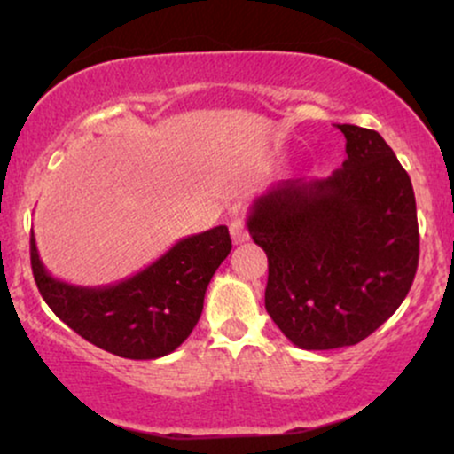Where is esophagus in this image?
<instances>
[{"mask_svg": "<svg viewBox=\"0 0 454 454\" xmlns=\"http://www.w3.org/2000/svg\"><path fill=\"white\" fill-rule=\"evenodd\" d=\"M231 237L234 245L247 241V228H245V223L241 220H234L231 223Z\"/></svg>", "mask_w": 454, "mask_h": 454, "instance_id": "obj_1", "label": "esophagus"}]
</instances>
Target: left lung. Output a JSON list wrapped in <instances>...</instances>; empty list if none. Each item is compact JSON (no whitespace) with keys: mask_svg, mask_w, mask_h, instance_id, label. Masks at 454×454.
Masks as SVG:
<instances>
[{"mask_svg":"<svg viewBox=\"0 0 454 454\" xmlns=\"http://www.w3.org/2000/svg\"><path fill=\"white\" fill-rule=\"evenodd\" d=\"M341 168L256 198L247 231L267 252L264 307L303 350L354 346L403 303L419 267L411 181L387 140L343 123Z\"/></svg>","mask_w":454,"mask_h":454,"instance_id":"left-lung-1","label":"left lung"}]
</instances>
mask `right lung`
<instances>
[{
  "label": "right lung",
  "instance_id": "right-lung-1",
  "mask_svg": "<svg viewBox=\"0 0 454 454\" xmlns=\"http://www.w3.org/2000/svg\"><path fill=\"white\" fill-rule=\"evenodd\" d=\"M232 249L226 226L176 241L132 278L100 288L55 279L31 232V270L46 305L82 340L134 361L175 352L194 331L207 286Z\"/></svg>",
  "mask_w": 454,
  "mask_h": 454
}]
</instances>
